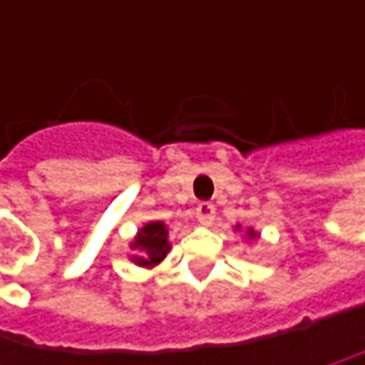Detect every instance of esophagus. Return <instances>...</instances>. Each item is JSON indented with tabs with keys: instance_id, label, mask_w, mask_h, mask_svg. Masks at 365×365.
I'll use <instances>...</instances> for the list:
<instances>
[{
	"instance_id": "esophagus-1",
	"label": "esophagus",
	"mask_w": 365,
	"mask_h": 365,
	"mask_svg": "<svg viewBox=\"0 0 365 365\" xmlns=\"http://www.w3.org/2000/svg\"><path fill=\"white\" fill-rule=\"evenodd\" d=\"M196 220L202 224V226H209L213 220H215V207L211 202H200L196 207Z\"/></svg>"
}]
</instances>
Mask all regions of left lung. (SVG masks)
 Wrapping results in <instances>:
<instances>
[{"mask_svg": "<svg viewBox=\"0 0 365 365\" xmlns=\"http://www.w3.org/2000/svg\"><path fill=\"white\" fill-rule=\"evenodd\" d=\"M247 237H250V239H255V237H257V232H255V230H252V228H250V230H247Z\"/></svg>", "mask_w": 365, "mask_h": 365, "instance_id": "obj_1", "label": "left lung"}]
</instances>
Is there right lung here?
I'll list each match as a JSON object with an SVG mask.
<instances>
[{
    "label": "right lung",
    "instance_id": "1",
    "mask_svg": "<svg viewBox=\"0 0 365 365\" xmlns=\"http://www.w3.org/2000/svg\"><path fill=\"white\" fill-rule=\"evenodd\" d=\"M130 250L139 252V254L130 257L137 266L152 268L158 262H163L165 255L169 254V250H171L169 230H167L165 222H150V224H145L137 232L135 241L130 243Z\"/></svg>",
    "mask_w": 365,
    "mask_h": 365
}]
</instances>
